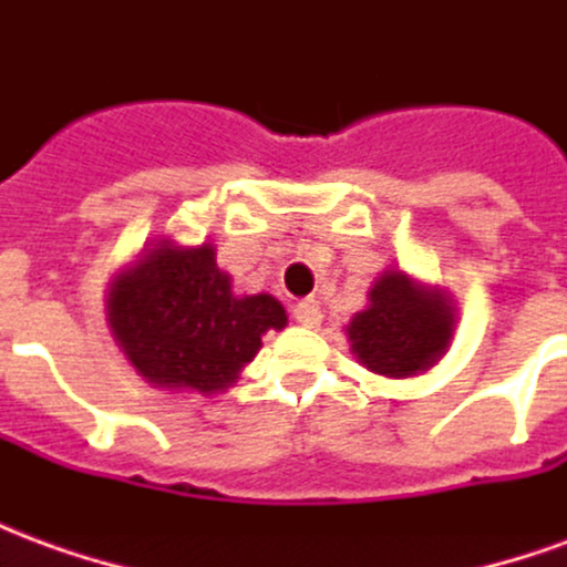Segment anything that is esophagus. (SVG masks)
Wrapping results in <instances>:
<instances>
[{
    "label": "esophagus",
    "mask_w": 567,
    "mask_h": 567,
    "mask_svg": "<svg viewBox=\"0 0 567 567\" xmlns=\"http://www.w3.org/2000/svg\"><path fill=\"white\" fill-rule=\"evenodd\" d=\"M295 319L300 321L303 328H319V324H321L319 300H312V297H307V300H300V303H295Z\"/></svg>",
    "instance_id": "obj_1"
}]
</instances>
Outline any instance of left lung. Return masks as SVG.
<instances>
[{"label":"left lung","mask_w":567,"mask_h":567,"mask_svg":"<svg viewBox=\"0 0 567 567\" xmlns=\"http://www.w3.org/2000/svg\"><path fill=\"white\" fill-rule=\"evenodd\" d=\"M368 307L346 324L352 355L389 380L419 377L437 364L455 331L452 297L437 285L416 282L404 270H382L368 291Z\"/></svg>","instance_id":"obj_1"}]
</instances>
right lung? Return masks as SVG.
<instances>
[{"instance_id":"add662e5","label":"right lung","mask_w":567,"mask_h":567,"mask_svg":"<svg viewBox=\"0 0 567 567\" xmlns=\"http://www.w3.org/2000/svg\"><path fill=\"white\" fill-rule=\"evenodd\" d=\"M109 328L142 380L166 392L230 389L260 337L288 324L272 295H236L215 246L157 239L109 282Z\"/></svg>"}]
</instances>
